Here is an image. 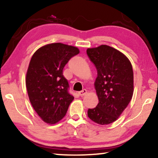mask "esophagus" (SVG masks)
Returning <instances> with one entry per match:
<instances>
[{"label":"esophagus","mask_w":158,"mask_h":158,"mask_svg":"<svg viewBox=\"0 0 158 158\" xmlns=\"http://www.w3.org/2000/svg\"><path fill=\"white\" fill-rule=\"evenodd\" d=\"M86 94H87V90H86L85 89H82V90L78 92V94H79V95L81 96V97H82V96L85 95Z\"/></svg>","instance_id":"esophagus-1"}]
</instances>
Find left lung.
<instances>
[{"label": "left lung", "instance_id": "left-lung-1", "mask_svg": "<svg viewBox=\"0 0 158 158\" xmlns=\"http://www.w3.org/2000/svg\"><path fill=\"white\" fill-rule=\"evenodd\" d=\"M87 54L95 65L98 77L94 82L99 103L88 109L87 116L100 125L115 121L131 100L133 72L124 54L107 45L87 48Z\"/></svg>", "mask_w": 158, "mask_h": 158}]
</instances>
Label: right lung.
<instances>
[{
    "mask_svg": "<svg viewBox=\"0 0 158 158\" xmlns=\"http://www.w3.org/2000/svg\"><path fill=\"white\" fill-rule=\"evenodd\" d=\"M79 49L61 43L39 48L33 54L26 75V87L34 110L44 122L53 124L64 117L74 97L63 75L65 64Z\"/></svg>",
    "mask_w": 158,
    "mask_h": 158,
    "instance_id": "right-lung-1",
    "label": "right lung"
}]
</instances>
